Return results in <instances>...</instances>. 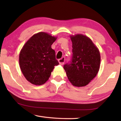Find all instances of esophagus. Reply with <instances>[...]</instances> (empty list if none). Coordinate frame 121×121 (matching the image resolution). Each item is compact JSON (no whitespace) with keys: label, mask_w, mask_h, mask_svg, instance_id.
<instances>
[{"label":"esophagus","mask_w":121,"mask_h":121,"mask_svg":"<svg viewBox=\"0 0 121 121\" xmlns=\"http://www.w3.org/2000/svg\"><path fill=\"white\" fill-rule=\"evenodd\" d=\"M58 61H59V63H60V65H63L65 62V57H62V58H61V59H59Z\"/></svg>","instance_id":"obj_1"}]
</instances>
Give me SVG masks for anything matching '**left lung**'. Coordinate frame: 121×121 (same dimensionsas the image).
<instances>
[{
  "label": "left lung",
  "mask_w": 121,
  "mask_h": 121,
  "mask_svg": "<svg viewBox=\"0 0 121 121\" xmlns=\"http://www.w3.org/2000/svg\"><path fill=\"white\" fill-rule=\"evenodd\" d=\"M73 56L63 66L69 81L75 86L87 85L99 70L100 55L92 40L86 36L77 34L70 37Z\"/></svg>",
  "instance_id": "obj_1"
}]
</instances>
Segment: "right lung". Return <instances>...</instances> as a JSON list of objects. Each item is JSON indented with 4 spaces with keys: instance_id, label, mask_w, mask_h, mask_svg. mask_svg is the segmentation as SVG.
<instances>
[{
    "instance_id": "add662e5",
    "label": "right lung",
    "mask_w": 121,
    "mask_h": 121,
    "mask_svg": "<svg viewBox=\"0 0 121 121\" xmlns=\"http://www.w3.org/2000/svg\"><path fill=\"white\" fill-rule=\"evenodd\" d=\"M56 40L45 32H38L26 42L20 52V68L27 81L33 84H44L55 65L59 64L55 51L51 48Z\"/></svg>"
}]
</instances>
